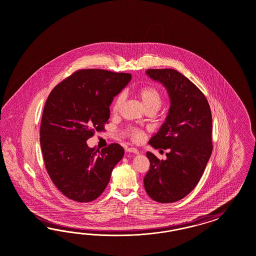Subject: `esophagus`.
Listing matches in <instances>:
<instances>
[{"label": "esophagus", "instance_id": "34e87169", "mask_svg": "<svg viewBox=\"0 0 256 256\" xmlns=\"http://www.w3.org/2000/svg\"><path fill=\"white\" fill-rule=\"evenodd\" d=\"M126 151H128V152H130V153H133V154H139V150H138L137 148H128V149H126Z\"/></svg>", "mask_w": 256, "mask_h": 256}]
</instances>
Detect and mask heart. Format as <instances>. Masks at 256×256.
Instances as JSON below:
<instances>
[{
  "label": "heart",
  "instance_id": "1",
  "mask_svg": "<svg viewBox=\"0 0 256 256\" xmlns=\"http://www.w3.org/2000/svg\"><path fill=\"white\" fill-rule=\"evenodd\" d=\"M136 94L142 102L146 110L158 112L160 108H162L164 102V96L162 92L156 86H140L136 90ZM124 100H126V96L123 93L118 94L114 98L112 104V112L114 114H116L119 112V110L124 104ZM126 132L128 136L134 142H140L144 137V132L135 128H128Z\"/></svg>",
  "mask_w": 256,
  "mask_h": 256
}]
</instances>
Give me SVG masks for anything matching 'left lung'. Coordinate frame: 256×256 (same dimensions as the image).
I'll use <instances>...</instances> for the list:
<instances>
[{"instance_id":"left-lung-1","label":"left lung","mask_w":256,"mask_h":256,"mask_svg":"<svg viewBox=\"0 0 256 256\" xmlns=\"http://www.w3.org/2000/svg\"><path fill=\"white\" fill-rule=\"evenodd\" d=\"M149 77L166 87L169 114L160 132L149 140L156 149H168L167 160L148 152L150 168L144 178L149 197L174 202L198 184L212 153V114L201 90L178 70H148Z\"/></svg>"}]
</instances>
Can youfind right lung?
<instances>
[{
  "label": "right lung",
  "instance_id": "1",
  "mask_svg": "<svg viewBox=\"0 0 256 256\" xmlns=\"http://www.w3.org/2000/svg\"><path fill=\"white\" fill-rule=\"evenodd\" d=\"M132 75L104 70H77L48 94L40 124V146L46 172L64 196L92 202L108 185L124 156L118 144L89 148L86 140L108 124L110 105Z\"/></svg>",
  "mask_w": 256,
  "mask_h": 256
}]
</instances>
